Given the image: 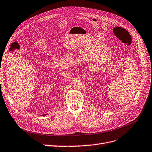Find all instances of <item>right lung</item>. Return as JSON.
<instances>
[{"label": "right lung", "instance_id": "right-lung-1", "mask_svg": "<svg viewBox=\"0 0 152 152\" xmlns=\"http://www.w3.org/2000/svg\"><path fill=\"white\" fill-rule=\"evenodd\" d=\"M43 115V116H44V115H45V114H44V115Z\"/></svg>", "mask_w": 152, "mask_h": 152}]
</instances>
